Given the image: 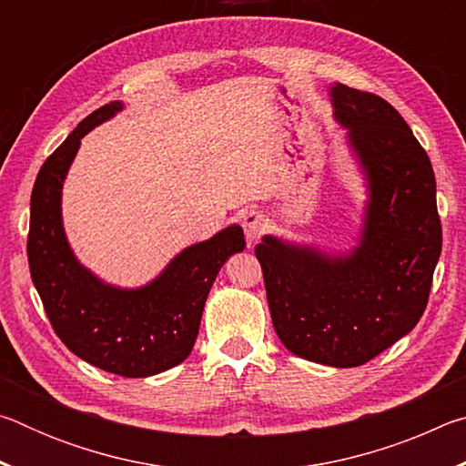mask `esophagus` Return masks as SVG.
I'll use <instances>...</instances> for the list:
<instances>
[{
	"label": "esophagus",
	"instance_id": "1",
	"mask_svg": "<svg viewBox=\"0 0 466 466\" xmlns=\"http://www.w3.org/2000/svg\"><path fill=\"white\" fill-rule=\"evenodd\" d=\"M267 218L261 214V211H248L247 216H244V234H247V240L248 244H255L267 230Z\"/></svg>",
	"mask_w": 466,
	"mask_h": 466
}]
</instances>
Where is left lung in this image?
I'll use <instances>...</instances> for the list:
<instances>
[{"label": "left lung", "mask_w": 466, "mask_h": 466, "mask_svg": "<svg viewBox=\"0 0 466 466\" xmlns=\"http://www.w3.org/2000/svg\"><path fill=\"white\" fill-rule=\"evenodd\" d=\"M329 96L368 188L358 244L337 252L267 234L255 255L281 343L322 366L356 368L420 322L441 226L431 162L397 108L343 84Z\"/></svg>", "instance_id": "1"}]
</instances>
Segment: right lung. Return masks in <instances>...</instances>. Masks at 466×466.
Wrapping results in <instances>:
<instances>
[{
	"label": "right lung",
	"mask_w": 466,
	"mask_h": 466,
	"mask_svg": "<svg viewBox=\"0 0 466 466\" xmlns=\"http://www.w3.org/2000/svg\"><path fill=\"white\" fill-rule=\"evenodd\" d=\"M123 108L113 100L94 110L46 157L30 197L26 248L33 283L63 345L105 372L146 378L188 358L219 269L247 242L238 224L228 226L180 250L141 288L113 286L77 261L63 228V183L86 133Z\"/></svg>",
	"instance_id": "obj_1"
}]
</instances>
